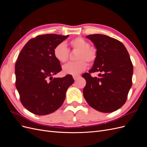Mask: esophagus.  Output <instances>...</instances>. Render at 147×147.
<instances>
[{"instance_id":"obj_1","label":"esophagus","mask_w":147,"mask_h":147,"mask_svg":"<svg viewBox=\"0 0 147 147\" xmlns=\"http://www.w3.org/2000/svg\"><path fill=\"white\" fill-rule=\"evenodd\" d=\"M80 77V75H73V78L74 80H77V78Z\"/></svg>"}]
</instances>
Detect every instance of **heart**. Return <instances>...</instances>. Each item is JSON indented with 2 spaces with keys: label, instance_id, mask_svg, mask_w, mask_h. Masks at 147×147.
<instances>
[{
  "label": "heart",
  "instance_id": "obj_1",
  "mask_svg": "<svg viewBox=\"0 0 147 147\" xmlns=\"http://www.w3.org/2000/svg\"><path fill=\"white\" fill-rule=\"evenodd\" d=\"M70 49L78 50L75 62H71L64 65L63 72L64 74L76 75L82 72L87 67V63H94L97 57V50L94 47H90V43L82 37H76L69 43ZM53 54L55 58L61 63H64L68 60L69 56V49L64 43L57 45L53 50Z\"/></svg>",
  "mask_w": 147,
  "mask_h": 147
}]
</instances>
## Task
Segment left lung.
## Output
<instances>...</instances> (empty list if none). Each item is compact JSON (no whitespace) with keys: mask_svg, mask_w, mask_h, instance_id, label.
Returning <instances> with one entry per match:
<instances>
[{"mask_svg":"<svg viewBox=\"0 0 147 147\" xmlns=\"http://www.w3.org/2000/svg\"><path fill=\"white\" fill-rule=\"evenodd\" d=\"M94 43L97 57L89 73L82 77L86 84L83 96L91 107L100 112L110 113L125 104L132 86L133 65L123 44L105 35L86 36ZM99 71V77L92 78L91 73Z\"/></svg>","mask_w":147,"mask_h":147,"instance_id":"left-lung-1","label":"left lung"}]
</instances>
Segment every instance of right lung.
I'll return each mask as SVG.
<instances>
[{"label": "right lung", "instance_id": "1", "mask_svg": "<svg viewBox=\"0 0 147 147\" xmlns=\"http://www.w3.org/2000/svg\"><path fill=\"white\" fill-rule=\"evenodd\" d=\"M69 37L43 34L31 38L22 49L15 64L16 87L21 104L29 112L45 115L63 104L65 92L74 82L71 75L53 78L62 68L53 50Z\"/></svg>", "mask_w": 147, "mask_h": 147}]
</instances>
